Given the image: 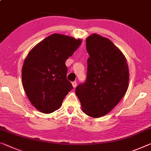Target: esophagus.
I'll return each mask as SVG.
<instances>
[{"instance_id": "esophagus-1", "label": "esophagus", "mask_w": 151, "mask_h": 151, "mask_svg": "<svg viewBox=\"0 0 151 151\" xmlns=\"http://www.w3.org/2000/svg\"><path fill=\"white\" fill-rule=\"evenodd\" d=\"M72 85H73V87L74 88H75L76 87V85H77V83H76V81H74V82L72 83Z\"/></svg>"}]
</instances>
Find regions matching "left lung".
I'll use <instances>...</instances> for the list:
<instances>
[{"label": "left lung", "instance_id": "8db88e82", "mask_svg": "<svg viewBox=\"0 0 151 151\" xmlns=\"http://www.w3.org/2000/svg\"><path fill=\"white\" fill-rule=\"evenodd\" d=\"M87 80L76 88L83 111L92 118L108 114L128 88L127 60L111 40L94 33L86 39Z\"/></svg>", "mask_w": 151, "mask_h": 151}]
</instances>
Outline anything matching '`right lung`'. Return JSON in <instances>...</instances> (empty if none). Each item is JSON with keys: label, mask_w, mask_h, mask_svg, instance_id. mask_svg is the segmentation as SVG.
<instances>
[{"label": "right lung", "mask_w": 151, "mask_h": 151, "mask_svg": "<svg viewBox=\"0 0 151 151\" xmlns=\"http://www.w3.org/2000/svg\"><path fill=\"white\" fill-rule=\"evenodd\" d=\"M81 43V39L54 33L32 48L24 60L23 88L31 104L42 113L58 109L73 88L66 78L65 63Z\"/></svg>", "instance_id": "1"}]
</instances>
